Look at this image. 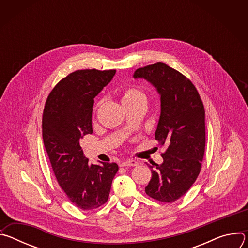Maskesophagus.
<instances>
[{
    "label": "esophagus",
    "instance_id": "obj_1",
    "mask_svg": "<svg viewBox=\"0 0 248 248\" xmlns=\"http://www.w3.org/2000/svg\"><path fill=\"white\" fill-rule=\"evenodd\" d=\"M137 165H138V162H137V161H135V160H130V159L125 160V161H124V162H122V163L120 164L121 167H135V166H137Z\"/></svg>",
    "mask_w": 248,
    "mask_h": 248
}]
</instances>
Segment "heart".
Returning <instances> with one entry per match:
<instances>
[{"label":"heart","mask_w":248,"mask_h":248,"mask_svg":"<svg viewBox=\"0 0 248 248\" xmlns=\"http://www.w3.org/2000/svg\"><path fill=\"white\" fill-rule=\"evenodd\" d=\"M121 101L124 108L133 106L146 105V96L135 87H126L121 92Z\"/></svg>","instance_id":"1"}]
</instances>
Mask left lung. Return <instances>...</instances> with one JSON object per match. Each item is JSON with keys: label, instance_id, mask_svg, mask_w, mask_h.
<instances>
[{"label": "left lung", "instance_id": "left-lung-1", "mask_svg": "<svg viewBox=\"0 0 248 248\" xmlns=\"http://www.w3.org/2000/svg\"><path fill=\"white\" fill-rule=\"evenodd\" d=\"M134 78H144L158 91L161 115L155 139L166 146L163 163L152 168L145 187L148 196L171 203L184 196L196 181L205 151V110L193 83L163 62L137 68Z\"/></svg>", "mask_w": 248, "mask_h": 248}]
</instances>
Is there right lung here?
Masks as SVG:
<instances>
[{"instance_id": "obj_1", "label": "right lung", "mask_w": 248, "mask_h": 248, "mask_svg": "<svg viewBox=\"0 0 248 248\" xmlns=\"http://www.w3.org/2000/svg\"><path fill=\"white\" fill-rule=\"evenodd\" d=\"M116 69H80L62 78L49 94L42 119L44 146L59 186L81 210L107 202L116 163L88 164L79 145L92 133L94 98L107 85Z\"/></svg>"}]
</instances>
